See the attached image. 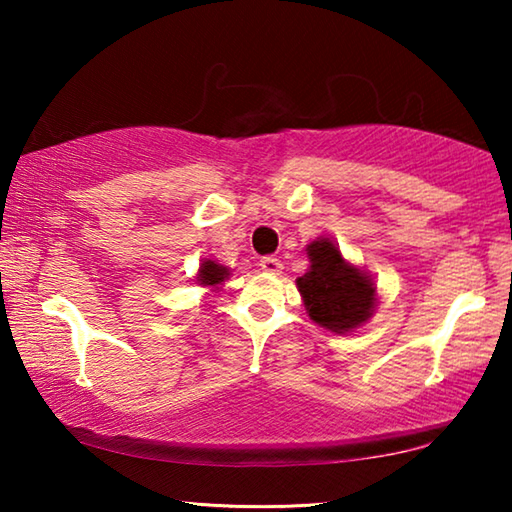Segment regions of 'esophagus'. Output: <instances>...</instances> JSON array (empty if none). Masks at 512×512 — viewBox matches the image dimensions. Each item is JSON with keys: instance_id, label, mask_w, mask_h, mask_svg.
<instances>
[{"instance_id": "esophagus-1", "label": "esophagus", "mask_w": 512, "mask_h": 512, "mask_svg": "<svg viewBox=\"0 0 512 512\" xmlns=\"http://www.w3.org/2000/svg\"><path fill=\"white\" fill-rule=\"evenodd\" d=\"M259 266H262V271H266V273H280L282 271V262L277 257H262V259H259Z\"/></svg>"}]
</instances>
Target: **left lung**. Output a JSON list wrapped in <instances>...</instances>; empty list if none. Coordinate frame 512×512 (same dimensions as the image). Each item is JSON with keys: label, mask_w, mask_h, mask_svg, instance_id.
I'll return each mask as SVG.
<instances>
[{"label": "left lung", "mask_w": 512, "mask_h": 512, "mask_svg": "<svg viewBox=\"0 0 512 512\" xmlns=\"http://www.w3.org/2000/svg\"><path fill=\"white\" fill-rule=\"evenodd\" d=\"M307 255L311 268L298 277V289L311 320L336 334L368 320L375 307V287L368 277L345 262L329 239L309 244Z\"/></svg>", "instance_id": "1"}]
</instances>
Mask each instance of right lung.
<instances>
[{
    "mask_svg": "<svg viewBox=\"0 0 512 512\" xmlns=\"http://www.w3.org/2000/svg\"><path fill=\"white\" fill-rule=\"evenodd\" d=\"M225 277H228V268L214 262H203L201 273H198V282H201L203 287H216V284H221Z\"/></svg>",
    "mask_w": 512,
    "mask_h": 512,
    "instance_id": "obj_1",
    "label": "right lung"
}]
</instances>
